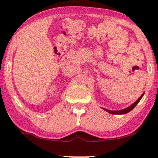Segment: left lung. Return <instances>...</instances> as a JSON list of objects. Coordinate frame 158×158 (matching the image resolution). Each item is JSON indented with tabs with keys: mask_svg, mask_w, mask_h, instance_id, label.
<instances>
[{
	"mask_svg": "<svg viewBox=\"0 0 158 158\" xmlns=\"http://www.w3.org/2000/svg\"><path fill=\"white\" fill-rule=\"evenodd\" d=\"M143 95H144V93H143L142 95H141L140 97H139V98L138 99H137V100H136V102H134L133 104L131 105V106H128V108H125V109L119 110H108V109H106V108H103V109L106 110V111L108 112V113L111 114H127V113H128V112L131 111L132 109H134V108H135V107L137 106V103H138L139 101H140V99H142V97H143Z\"/></svg>",
	"mask_w": 158,
	"mask_h": 158,
	"instance_id": "obj_1",
	"label": "left lung"
}]
</instances>
